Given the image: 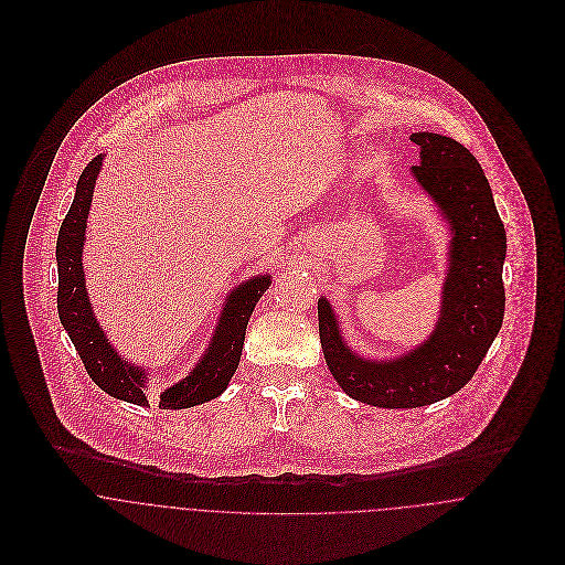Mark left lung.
<instances>
[{"label":"left lung","mask_w":565,"mask_h":565,"mask_svg":"<svg viewBox=\"0 0 565 565\" xmlns=\"http://www.w3.org/2000/svg\"><path fill=\"white\" fill-rule=\"evenodd\" d=\"M419 164L411 171L450 226V265L430 337L398 359L354 354L326 298L318 302L323 359L339 387L359 403L415 408L457 394L479 370L504 318V224L483 167L450 137L415 132Z\"/></svg>","instance_id":"obj_1"}]
</instances>
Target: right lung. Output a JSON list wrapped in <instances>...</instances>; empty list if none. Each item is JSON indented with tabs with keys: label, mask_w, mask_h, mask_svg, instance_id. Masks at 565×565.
<instances>
[{
	"label": "right lung",
	"mask_w": 565,
	"mask_h": 565,
	"mask_svg": "<svg viewBox=\"0 0 565 565\" xmlns=\"http://www.w3.org/2000/svg\"><path fill=\"white\" fill-rule=\"evenodd\" d=\"M104 157H95L84 167L81 180L76 184V198L70 213L63 220L56 242L58 260V318L67 330L72 343L81 354L82 363L90 381L104 390L108 396L126 403L150 406L146 390L148 374L139 365L124 361L117 350L106 339L104 330L93 316V307L84 287L82 269V247L84 231L90 209V198L95 189L97 173L102 169ZM271 278L267 274L254 276L247 282L231 291L222 318L215 328V334L200 359V363L184 376L180 383L171 385L161 394V408H189L195 404L209 403L228 387L233 374L237 372L242 359L243 339L247 320L269 289Z\"/></svg>",
	"instance_id": "1"
}]
</instances>
